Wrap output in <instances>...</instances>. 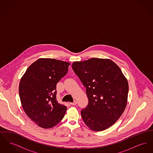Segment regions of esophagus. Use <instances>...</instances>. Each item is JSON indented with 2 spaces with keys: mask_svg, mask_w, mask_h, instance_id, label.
<instances>
[{
  "mask_svg": "<svg viewBox=\"0 0 153 153\" xmlns=\"http://www.w3.org/2000/svg\"><path fill=\"white\" fill-rule=\"evenodd\" d=\"M70 104L72 105H76L77 104V102H76V101H74L73 102H70Z\"/></svg>",
  "mask_w": 153,
  "mask_h": 153,
  "instance_id": "34e87169",
  "label": "esophagus"
}]
</instances>
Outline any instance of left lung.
Instances as JSON below:
<instances>
[{"instance_id":"1","label":"left lung","mask_w":153,"mask_h":153,"mask_svg":"<svg viewBox=\"0 0 153 153\" xmlns=\"http://www.w3.org/2000/svg\"><path fill=\"white\" fill-rule=\"evenodd\" d=\"M72 67L86 88L88 104L81 111L92 130L103 131L121 117L127 103L128 83L120 68L109 59L75 61Z\"/></svg>"}]
</instances>
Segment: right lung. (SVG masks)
Segmentation results:
<instances>
[{"mask_svg": "<svg viewBox=\"0 0 153 153\" xmlns=\"http://www.w3.org/2000/svg\"><path fill=\"white\" fill-rule=\"evenodd\" d=\"M71 64L53 58H39L22 76L19 94L23 109L38 126L51 128L63 119L67 108L58 103L56 85Z\"/></svg>", "mask_w": 153, "mask_h": 153, "instance_id": "1", "label": "right lung"}]
</instances>
